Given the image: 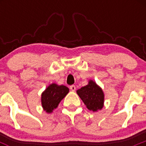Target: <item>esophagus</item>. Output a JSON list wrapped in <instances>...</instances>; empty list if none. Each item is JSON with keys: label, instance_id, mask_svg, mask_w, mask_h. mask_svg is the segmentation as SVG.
<instances>
[{"label": "esophagus", "instance_id": "esophagus-1", "mask_svg": "<svg viewBox=\"0 0 146 146\" xmlns=\"http://www.w3.org/2000/svg\"><path fill=\"white\" fill-rule=\"evenodd\" d=\"M70 89H71V91H75V90H76L75 86H70Z\"/></svg>", "mask_w": 146, "mask_h": 146}]
</instances>
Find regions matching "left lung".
<instances>
[{"mask_svg":"<svg viewBox=\"0 0 146 146\" xmlns=\"http://www.w3.org/2000/svg\"><path fill=\"white\" fill-rule=\"evenodd\" d=\"M77 94L82 100L86 108L93 112L101 110L104 107V94L102 89L92 80L84 87L77 91Z\"/></svg>","mask_w":146,"mask_h":146,"instance_id":"obj_1","label":"left lung"}]
</instances>
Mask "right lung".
Segmentation results:
<instances>
[{
  "label": "right lung",
  "mask_w": 146,
  "mask_h": 146,
  "mask_svg": "<svg viewBox=\"0 0 146 146\" xmlns=\"http://www.w3.org/2000/svg\"><path fill=\"white\" fill-rule=\"evenodd\" d=\"M69 91V88L64 85L58 86L56 83L50 84L42 92L41 96L42 106L44 110L47 113H52Z\"/></svg>",
  "instance_id": "1"
}]
</instances>
